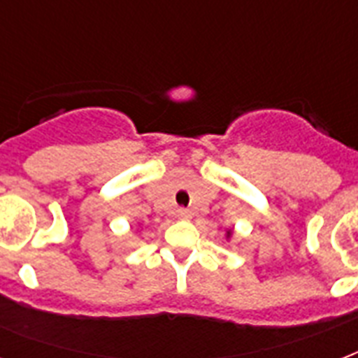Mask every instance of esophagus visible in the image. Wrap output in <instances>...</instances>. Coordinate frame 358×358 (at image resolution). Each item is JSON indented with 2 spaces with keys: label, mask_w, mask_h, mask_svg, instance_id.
I'll list each match as a JSON object with an SVG mask.
<instances>
[{
  "label": "esophagus",
  "mask_w": 358,
  "mask_h": 358,
  "mask_svg": "<svg viewBox=\"0 0 358 358\" xmlns=\"http://www.w3.org/2000/svg\"><path fill=\"white\" fill-rule=\"evenodd\" d=\"M176 215H178L180 219H191V212L187 208H178V210H176Z\"/></svg>",
  "instance_id": "34e87169"
}]
</instances>
